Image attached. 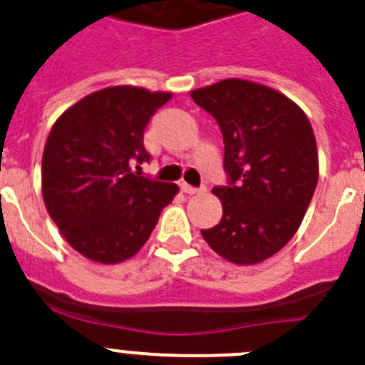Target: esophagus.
<instances>
[{
    "label": "esophagus",
    "mask_w": 365,
    "mask_h": 365,
    "mask_svg": "<svg viewBox=\"0 0 365 365\" xmlns=\"http://www.w3.org/2000/svg\"><path fill=\"white\" fill-rule=\"evenodd\" d=\"M181 190L187 195H198V193H202V191H204V187H193V186H190V184L182 182Z\"/></svg>",
    "instance_id": "esophagus-1"
}]
</instances>
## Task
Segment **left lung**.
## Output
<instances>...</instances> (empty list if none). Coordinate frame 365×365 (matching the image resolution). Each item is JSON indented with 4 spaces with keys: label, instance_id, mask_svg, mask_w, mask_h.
I'll use <instances>...</instances> for the list:
<instances>
[{
    "label": "left lung",
    "instance_id": "left-lung-1",
    "mask_svg": "<svg viewBox=\"0 0 365 365\" xmlns=\"http://www.w3.org/2000/svg\"><path fill=\"white\" fill-rule=\"evenodd\" d=\"M191 99L223 135L227 186L212 187L223 207L209 247L234 264H257L282 250L312 200L319 175L312 125L297 103L266 85L223 79Z\"/></svg>",
    "mask_w": 365,
    "mask_h": 365
}]
</instances>
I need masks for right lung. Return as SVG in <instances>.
<instances>
[{"instance_id":"add662e5","label":"right lung","mask_w":365,"mask_h":365,"mask_svg":"<svg viewBox=\"0 0 365 365\" xmlns=\"http://www.w3.org/2000/svg\"><path fill=\"white\" fill-rule=\"evenodd\" d=\"M168 92L97 90L65 110L42 154V197L61 236L101 264L133 257L179 187L142 178L143 131Z\"/></svg>"}]
</instances>
